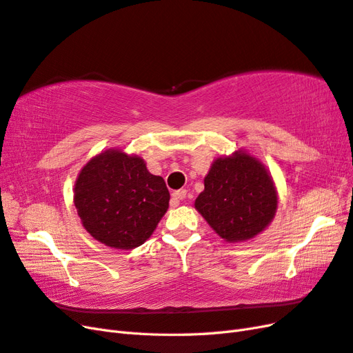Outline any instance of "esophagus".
Wrapping results in <instances>:
<instances>
[{
  "label": "esophagus",
  "mask_w": 353,
  "mask_h": 353,
  "mask_svg": "<svg viewBox=\"0 0 353 353\" xmlns=\"http://www.w3.org/2000/svg\"><path fill=\"white\" fill-rule=\"evenodd\" d=\"M187 197V190L185 188H181V190H176V192L172 194V200L174 202H179V200H184Z\"/></svg>",
  "instance_id": "esophagus-1"
}]
</instances>
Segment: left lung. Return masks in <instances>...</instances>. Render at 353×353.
<instances>
[{
	"mask_svg": "<svg viewBox=\"0 0 353 353\" xmlns=\"http://www.w3.org/2000/svg\"><path fill=\"white\" fill-rule=\"evenodd\" d=\"M194 206L227 242L248 241L273 220L278 193L259 160L246 153L216 159Z\"/></svg>",
	"mask_w": 353,
	"mask_h": 353,
	"instance_id": "left-lung-1",
	"label": "left lung"
}]
</instances>
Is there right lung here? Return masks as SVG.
Here are the masks:
<instances>
[{"instance_id":"right-lung-1","label":"right lung","mask_w":353,"mask_h":353,"mask_svg":"<svg viewBox=\"0 0 353 353\" xmlns=\"http://www.w3.org/2000/svg\"><path fill=\"white\" fill-rule=\"evenodd\" d=\"M169 190L138 156L108 150L93 157L75 181L74 205L94 239L133 250L153 234L169 208Z\"/></svg>"}]
</instances>
